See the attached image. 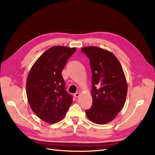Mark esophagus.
<instances>
[{
    "instance_id": "esophagus-1",
    "label": "esophagus",
    "mask_w": 155,
    "mask_h": 155,
    "mask_svg": "<svg viewBox=\"0 0 155 155\" xmlns=\"http://www.w3.org/2000/svg\"><path fill=\"white\" fill-rule=\"evenodd\" d=\"M79 96H80V93H79V92H76V93L74 94L75 97H78Z\"/></svg>"
}]
</instances>
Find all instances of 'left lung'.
Listing matches in <instances>:
<instances>
[{
	"label": "left lung",
	"mask_w": 155,
	"mask_h": 155,
	"mask_svg": "<svg viewBox=\"0 0 155 155\" xmlns=\"http://www.w3.org/2000/svg\"><path fill=\"white\" fill-rule=\"evenodd\" d=\"M90 59L92 70V105L85 111L87 118L97 124L113 120L124 106L127 83L122 67L109 51L97 46L81 48Z\"/></svg>",
	"instance_id": "1"
}]
</instances>
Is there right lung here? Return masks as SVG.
I'll list each match as a JSON object with an SVG mask.
<instances>
[{
    "label": "right lung",
    "instance_id": "right-lung-1",
    "mask_svg": "<svg viewBox=\"0 0 155 155\" xmlns=\"http://www.w3.org/2000/svg\"><path fill=\"white\" fill-rule=\"evenodd\" d=\"M76 48L54 46L33 65L26 80V95L33 112L49 124L57 123L66 114L72 96L65 90L62 70Z\"/></svg>",
    "mask_w": 155,
    "mask_h": 155
}]
</instances>
